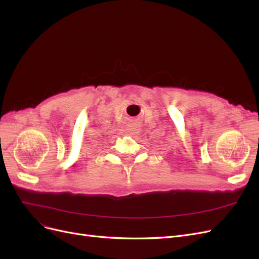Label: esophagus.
Here are the masks:
<instances>
[{"label": "esophagus", "instance_id": "obj_1", "mask_svg": "<svg viewBox=\"0 0 259 259\" xmlns=\"http://www.w3.org/2000/svg\"><path fill=\"white\" fill-rule=\"evenodd\" d=\"M137 130H138V126H130L128 127V132H131V133H136Z\"/></svg>", "mask_w": 259, "mask_h": 259}]
</instances>
